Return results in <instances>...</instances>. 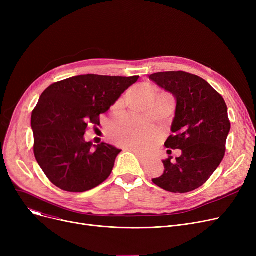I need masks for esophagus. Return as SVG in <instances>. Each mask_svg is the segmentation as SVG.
<instances>
[{
	"mask_svg": "<svg viewBox=\"0 0 256 256\" xmlns=\"http://www.w3.org/2000/svg\"><path fill=\"white\" fill-rule=\"evenodd\" d=\"M126 150H130V152H135V154H137L138 158L141 160V162H145V160H146V156H143V154H142L138 150L134 148V147H126Z\"/></svg>",
	"mask_w": 256,
	"mask_h": 256,
	"instance_id": "34e87169",
	"label": "esophagus"
}]
</instances>
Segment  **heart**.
<instances>
[{"mask_svg": "<svg viewBox=\"0 0 256 256\" xmlns=\"http://www.w3.org/2000/svg\"><path fill=\"white\" fill-rule=\"evenodd\" d=\"M111 132L118 144L141 148L152 145L158 137V132L154 126L132 116H126L114 124Z\"/></svg>", "mask_w": 256, "mask_h": 256, "instance_id": "heart-1", "label": "heart"}]
</instances>
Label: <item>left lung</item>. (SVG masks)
Returning a JSON list of instances; mask_svg holds the SVG:
<instances>
[{
    "mask_svg": "<svg viewBox=\"0 0 256 256\" xmlns=\"http://www.w3.org/2000/svg\"><path fill=\"white\" fill-rule=\"evenodd\" d=\"M176 98L172 135L167 148L182 150L172 163L163 160L165 171L152 182L172 193H188L206 182L222 162L230 130L227 106L222 96L206 80L186 72H165L150 76Z\"/></svg>",
    "mask_w": 256,
    "mask_h": 256,
    "instance_id": "obj_1",
    "label": "left lung"
}]
</instances>
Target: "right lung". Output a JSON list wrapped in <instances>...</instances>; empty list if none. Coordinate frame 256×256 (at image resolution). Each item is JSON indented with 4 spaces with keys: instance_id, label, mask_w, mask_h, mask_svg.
<instances>
[{
    "instance_id": "right-lung-1",
    "label": "right lung",
    "mask_w": 256,
    "mask_h": 256,
    "mask_svg": "<svg viewBox=\"0 0 256 256\" xmlns=\"http://www.w3.org/2000/svg\"><path fill=\"white\" fill-rule=\"evenodd\" d=\"M139 76H76L48 86L31 116L34 156L52 184L67 192H86L104 182L121 152L100 143L93 150L84 134Z\"/></svg>"
}]
</instances>
